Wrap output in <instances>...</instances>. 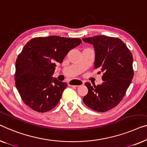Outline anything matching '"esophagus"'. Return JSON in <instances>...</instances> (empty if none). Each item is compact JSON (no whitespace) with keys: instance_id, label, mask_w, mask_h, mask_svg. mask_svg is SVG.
Here are the masks:
<instances>
[{"instance_id":"34e87169","label":"esophagus","mask_w":147,"mask_h":147,"mask_svg":"<svg viewBox=\"0 0 147 147\" xmlns=\"http://www.w3.org/2000/svg\"><path fill=\"white\" fill-rule=\"evenodd\" d=\"M84 82L82 80H73L71 81H70L69 82V85L71 86H82V85H84Z\"/></svg>"}]
</instances>
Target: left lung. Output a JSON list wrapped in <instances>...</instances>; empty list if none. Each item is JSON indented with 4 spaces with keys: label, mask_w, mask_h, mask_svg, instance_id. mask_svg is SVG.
<instances>
[{
    "label": "left lung",
    "mask_w": 147,
    "mask_h": 147,
    "mask_svg": "<svg viewBox=\"0 0 147 147\" xmlns=\"http://www.w3.org/2000/svg\"><path fill=\"white\" fill-rule=\"evenodd\" d=\"M82 40L94 48V68L99 69V74L103 73V81L97 86L86 82L88 93L83 101L95 111H107L122 101L130 86L134 75L133 55L117 38L98 35Z\"/></svg>",
    "instance_id": "1"
}]
</instances>
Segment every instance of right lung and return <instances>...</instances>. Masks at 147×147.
Wrapping results in <instances>:
<instances>
[{"label": "right lung", "instance_id": "right-lung-1", "mask_svg": "<svg viewBox=\"0 0 147 147\" xmlns=\"http://www.w3.org/2000/svg\"><path fill=\"white\" fill-rule=\"evenodd\" d=\"M80 38L50 36L34 38L26 43L16 61L15 84L24 103L44 113L56 107L67 83L53 78L57 63H61Z\"/></svg>", "mask_w": 147, "mask_h": 147}]
</instances>
